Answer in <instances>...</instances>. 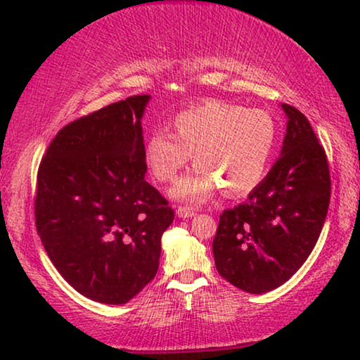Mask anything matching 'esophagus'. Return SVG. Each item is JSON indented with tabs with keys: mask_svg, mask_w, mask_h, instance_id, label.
Masks as SVG:
<instances>
[{
	"mask_svg": "<svg viewBox=\"0 0 360 360\" xmlns=\"http://www.w3.org/2000/svg\"><path fill=\"white\" fill-rule=\"evenodd\" d=\"M176 214H179V218H181V219H188V218H193L196 213H195V210L186 208V206H180V208L176 210Z\"/></svg>",
	"mask_w": 360,
	"mask_h": 360,
	"instance_id": "esophagus-1",
	"label": "esophagus"
}]
</instances>
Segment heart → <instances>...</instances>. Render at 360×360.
Here are the masks:
<instances>
[{
    "instance_id": "b5f03b06",
    "label": "heart",
    "mask_w": 360,
    "mask_h": 360,
    "mask_svg": "<svg viewBox=\"0 0 360 360\" xmlns=\"http://www.w3.org/2000/svg\"><path fill=\"white\" fill-rule=\"evenodd\" d=\"M175 134L152 132L144 146L147 169L159 181H174L193 155L196 169L176 181L170 196L205 203L223 186L238 196L267 174L277 146V124L269 112L210 100L179 112Z\"/></svg>"
}]
</instances>
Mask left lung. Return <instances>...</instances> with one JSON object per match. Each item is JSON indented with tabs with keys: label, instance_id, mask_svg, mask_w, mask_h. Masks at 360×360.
<instances>
[{
	"label": "left lung",
	"instance_id": "8db88e82",
	"mask_svg": "<svg viewBox=\"0 0 360 360\" xmlns=\"http://www.w3.org/2000/svg\"><path fill=\"white\" fill-rule=\"evenodd\" d=\"M287 132L278 160L244 203L226 210L213 239L219 275L248 293L280 287L304 264L328 214L324 149L303 112L282 105Z\"/></svg>",
	"mask_w": 360,
	"mask_h": 360
}]
</instances>
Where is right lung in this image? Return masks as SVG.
<instances>
[{
  "mask_svg": "<svg viewBox=\"0 0 360 360\" xmlns=\"http://www.w3.org/2000/svg\"><path fill=\"white\" fill-rule=\"evenodd\" d=\"M131 96L70 122L39 167L36 226L44 249L83 297L124 304L155 277L174 211L144 180L142 116Z\"/></svg>",
  "mask_w": 360,
  "mask_h": 360,
  "instance_id": "1",
  "label": "right lung"
}]
</instances>
